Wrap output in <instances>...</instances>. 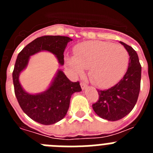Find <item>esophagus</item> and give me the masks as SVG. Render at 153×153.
Instances as JSON below:
<instances>
[{"mask_svg": "<svg viewBox=\"0 0 153 153\" xmlns=\"http://www.w3.org/2000/svg\"><path fill=\"white\" fill-rule=\"evenodd\" d=\"M80 86H81V88H82V90H86V89L87 88V85H86L85 83H83V82H81Z\"/></svg>", "mask_w": 153, "mask_h": 153, "instance_id": "34e87169", "label": "esophagus"}]
</instances>
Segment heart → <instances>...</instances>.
I'll use <instances>...</instances> for the list:
<instances>
[{"instance_id": "heart-1", "label": "heart", "mask_w": 153, "mask_h": 153, "mask_svg": "<svg viewBox=\"0 0 153 153\" xmlns=\"http://www.w3.org/2000/svg\"><path fill=\"white\" fill-rule=\"evenodd\" d=\"M129 60V53L122 45L93 40L76 46L74 56L67 57V62L76 75L88 69L90 82L100 88H107L123 76Z\"/></svg>"}]
</instances>
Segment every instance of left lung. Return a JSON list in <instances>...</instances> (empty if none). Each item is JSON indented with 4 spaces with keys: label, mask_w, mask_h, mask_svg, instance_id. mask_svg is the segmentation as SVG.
<instances>
[{
    "label": "left lung",
    "mask_w": 153,
    "mask_h": 153,
    "mask_svg": "<svg viewBox=\"0 0 153 153\" xmlns=\"http://www.w3.org/2000/svg\"><path fill=\"white\" fill-rule=\"evenodd\" d=\"M129 55V67L123 77L111 88L97 90L99 100L93 109L99 117L109 121H117L129 114L134 108L140 90L141 65L137 53L123 42Z\"/></svg>",
    "instance_id": "left-lung-1"
}]
</instances>
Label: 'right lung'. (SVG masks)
I'll return each mask as SVG.
<instances>
[{"label": "right lung", "mask_w": 153, "mask_h": 153, "mask_svg": "<svg viewBox=\"0 0 153 153\" xmlns=\"http://www.w3.org/2000/svg\"><path fill=\"white\" fill-rule=\"evenodd\" d=\"M71 40L64 36H40L28 44L17 55L12 75L15 96L23 111L43 125L56 123L66 116L73 93L82 90L79 83L71 82L61 70H58L49 88L37 94H30L23 89L19 76L27 66L30 56L40 51L52 53L58 63L64 64L63 52Z\"/></svg>", "instance_id": "obj_1"}]
</instances>
